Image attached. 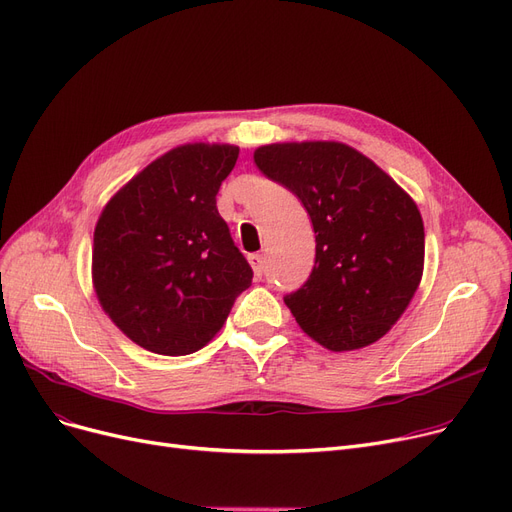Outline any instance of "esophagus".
Listing matches in <instances>:
<instances>
[{"label":"esophagus","instance_id":"esophagus-1","mask_svg":"<svg viewBox=\"0 0 512 512\" xmlns=\"http://www.w3.org/2000/svg\"><path fill=\"white\" fill-rule=\"evenodd\" d=\"M249 263H251L255 276L261 278L265 272V257L261 253H253V255H249Z\"/></svg>","mask_w":512,"mask_h":512}]
</instances>
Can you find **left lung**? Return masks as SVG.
Wrapping results in <instances>:
<instances>
[{
	"label": "left lung",
	"instance_id": "1",
	"mask_svg": "<svg viewBox=\"0 0 512 512\" xmlns=\"http://www.w3.org/2000/svg\"><path fill=\"white\" fill-rule=\"evenodd\" d=\"M255 165L299 198L316 232L314 270L284 297L299 326L332 351L379 341L422 276L425 226L412 198L339 142L261 146Z\"/></svg>",
	"mask_w": 512,
	"mask_h": 512
}]
</instances>
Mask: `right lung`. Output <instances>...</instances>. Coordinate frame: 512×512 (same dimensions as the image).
<instances>
[{
	"label": "right lung",
	"mask_w": 512,
	"mask_h": 512,
	"mask_svg": "<svg viewBox=\"0 0 512 512\" xmlns=\"http://www.w3.org/2000/svg\"><path fill=\"white\" fill-rule=\"evenodd\" d=\"M236 159L238 148L228 144L173 148L110 198L98 219L96 295L148 351L205 347L253 280L215 198Z\"/></svg>",
	"instance_id": "1"
}]
</instances>
